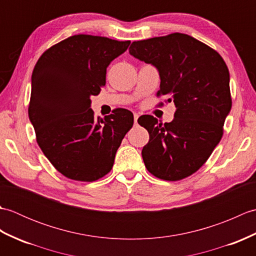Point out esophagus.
<instances>
[{
	"label": "esophagus",
	"mask_w": 256,
	"mask_h": 256,
	"mask_svg": "<svg viewBox=\"0 0 256 256\" xmlns=\"http://www.w3.org/2000/svg\"><path fill=\"white\" fill-rule=\"evenodd\" d=\"M138 114L134 113V123H135V124L138 123Z\"/></svg>",
	"instance_id": "obj_1"
}]
</instances>
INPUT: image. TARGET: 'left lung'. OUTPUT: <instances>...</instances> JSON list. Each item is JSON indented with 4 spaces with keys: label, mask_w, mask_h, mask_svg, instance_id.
<instances>
[{
    "label": "left lung",
    "mask_w": 256,
    "mask_h": 256,
    "mask_svg": "<svg viewBox=\"0 0 256 256\" xmlns=\"http://www.w3.org/2000/svg\"><path fill=\"white\" fill-rule=\"evenodd\" d=\"M128 52L158 69L157 96H166L165 102L176 106L170 123L162 124L152 116L138 120L150 134L142 150L146 168L168 182L192 175L219 144L232 106L230 74L224 58L182 32L133 42Z\"/></svg>",
    "instance_id": "1"
}]
</instances>
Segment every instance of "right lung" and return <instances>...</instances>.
Wrapping results in <instances>:
<instances>
[{"instance_id":"obj_1","label":"right lung","mask_w":256,"mask_h":256,"mask_svg":"<svg viewBox=\"0 0 256 256\" xmlns=\"http://www.w3.org/2000/svg\"><path fill=\"white\" fill-rule=\"evenodd\" d=\"M130 44L79 34L48 48L35 64L28 116L37 144L64 177L90 182L112 170L133 113L118 108L96 121L90 98L100 94L108 66Z\"/></svg>"}]
</instances>
